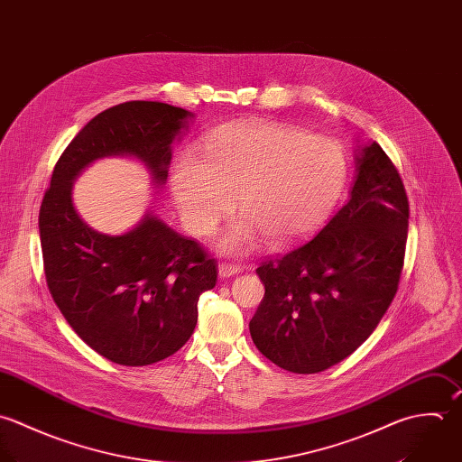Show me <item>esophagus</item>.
Segmentation results:
<instances>
[{
    "label": "esophagus",
    "instance_id": "obj_1",
    "mask_svg": "<svg viewBox=\"0 0 462 462\" xmlns=\"http://www.w3.org/2000/svg\"><path fill=\"white\" fill-rule=\"evenodd\" d=\"M240 273H242V267L236 265V263H226V262H222V263L218 265V278H220V280L236 276V274H240Z\"/></svg>",
    "mask_w": 462,
    "mask_h": 462
}]
</instances>
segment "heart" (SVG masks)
<instances>
[{"label":"heart","instance_id":"obj_1","mask_svg":"<svg viewBox=\"0 0 462 462\" xmlns=\"http://www.w3.org/2000/svg\"><path fill=\"white\" fill-rule=\"evenodd\" d=\"M344 179L346 157L335 142L285 124L244 122L217 129L206 159L180 155L171 189L184 224L199 236L211 235L238 199L244 218L224 233L220 249L240 254L260 235L273 247L307 236Z\"/></svg>","mask_w":462,"mask_h":462}]
</instances>
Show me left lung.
<instances>
[{"instance_id": "obj_1", "label": "left lung", "mask_w": 462, "mask_h": 462, "mask_svg": "<svg viewBox=\"0 0 462 462\" xmlns=\"http://www.w3.org/2000/svg\"><path fill=\"white\" fill-rule=\"evenodd\" d=\"M347 202L303 245L260 263L265 296L249 322L256 347L298 374L349 356L391 307L403 269L409 199L382 147L362 149Z\"/></svg>"}]
</instances>
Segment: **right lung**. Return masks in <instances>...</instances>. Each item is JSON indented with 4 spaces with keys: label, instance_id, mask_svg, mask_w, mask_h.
<instances>
[{
    "label": "right lung",
    "instance_id": "right-lung-1",
    "mask_svg": "<svg viewBox=\"0 0 462 462\" xmlns=\"http://www.w3.org/2000/svg\"><path fill=\"white\" fill-rule=\"evenodd\" d=\"M191 113L134 100L97 115L64 149L39 209L44 276L75 333L120 365H149L180 349L197 324L202 292L217 285V260L147 215L120 236L88 227L71 182L98 157L133 155L164 182L170 143Z\"/></svg>",
    "mask_w": 462,
    "mask_h": 462
}]
</instances>
